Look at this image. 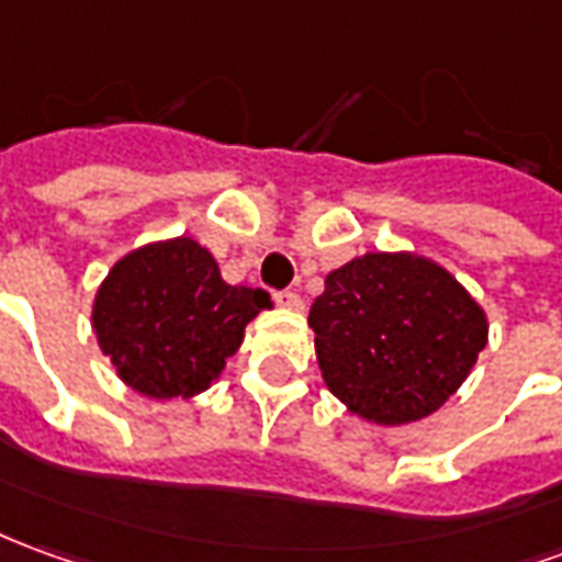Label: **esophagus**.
Instances as JSON below:
<instances>
[{
	"mask_svg": "<svg viewBox=\"0 0 562 562\" xmlns=\"http://www.w3.org/2000/svg\"><path fill=\"white\" fill-rule=\"evenodd\" d=\"M273 297H277V304H280V307H285V310H301V307H304L301 294L292 292V289H282V292H277Z\"/></svg>",
	"mask_w": 562,
	"mask_h": 562,
	"instance_id": "1",
	"label": "esophagus"
}]
</instances>
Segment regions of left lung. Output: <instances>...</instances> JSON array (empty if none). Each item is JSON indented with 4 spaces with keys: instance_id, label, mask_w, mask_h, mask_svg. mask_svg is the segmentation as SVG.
Masks as SVG:
<instances>
[{
    "instance_id": "left-lung-1",
    "label": "left lung",
    "mask_w": 562,
    "mask_h": 562,
    "mask_svg": "<svg viewBox=\"0 0 562 562\" xmlns=\"http://www.w3.org/2000/svg\"><path fill=\"white\" fill-rule=\"evenodd\" d=\"M307 322L328 390L380 426L438 411L486 344L484 310L417 255L374 252L331 270Z\"/></svg>"
}]
</instances>
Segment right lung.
<instances>
[{"mask_svg":"<svg viewBox=\"0 0 562 562\" xmlns=\"http://www.w3.org/2000/svg\"><path fill=\"white\" fill-rule=\"evenodd\" d=\"M265 307V289L231 285L200 243L176 237L109 270L93 328L127 386L151 398H191L222 374L243 328Z\"/></svg>","mask_w":562,"mask_h":562,"instance_id":"1","label":"right lung"}]
</instances>
